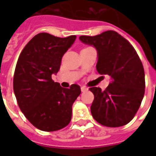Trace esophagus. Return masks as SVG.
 I'll return each mask as SVG.
<instances>
[{
	"label": "esophagus",
	"instance_id": "1",
	"mask_svg": "<svg viewBox=\"0 0 156 156\" xmlns=\"http://www.w3.org/2000/svg\"><path fill=\"white\" fill-rule=\"evenodd\" d=\"M81 90H82V92H85V91L88 90V88L85 86H83V87H81Z\"/></svg>",
	"mask_w": 156,
	"mask_h": 156
}]
</instances>
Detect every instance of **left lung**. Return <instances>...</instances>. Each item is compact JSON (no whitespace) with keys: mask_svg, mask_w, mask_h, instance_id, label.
Wrapping results in <instances>:
<instances>
[{"mask_svg":"<svg viewBox=\"0 0 156 156\" xmlns=\"http://www.w3.org/2000/svg\"><path fill=\"white\" fill-rule=\"evenodd\" d=\"M79 40L97 51L96 69L108 74L111 82L104 90L89 88L94 94L90 106L95 121L108 127L128 124L135 116L145 92V73L142 61L130 43L114 30Z\"/></svg>","mask_w":156,"mask_h":156,"instance_id":"obj_1","label":"left lung"}]
</instances>
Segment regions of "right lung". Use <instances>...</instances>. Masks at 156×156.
I'll use <instances>...</instances> for the list:
<instances>
[{"label": "right lung", "instance_id": "1", "mask_svg": "<svg viewBox=\"0 0 156 156\" xmlns=\"http://www.w3.org/2000/svg\"><path fill=\"white\" fill-rule=\"evenodd\" d=\"M75 40L76 35L60 38L40 33L18 57L13 75L14 95L24 116L40 130H59L71 121L72 105L80 95V87H61L52 74L58 72L62 56Z\"/></svg>", "mask_w": 156, "mask_h": 156}]
</instances>
